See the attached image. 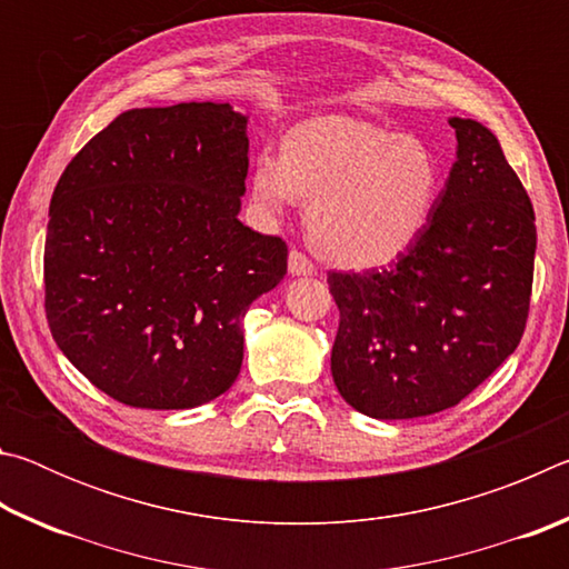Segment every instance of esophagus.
<instances>
[{
    "label": "esophagus",
    "mask_w": 569,
    "mask_h": 569,
    "mask_svg": "<svg viewBox=\"0 0 569 569\" xmlns=\"http://www.w3.org/2000/svg\"><path fill=\"white\" fill-rule=\"evenodd\" d=\"M288 271L293 276H313L316 263L306 253H301V250H291V256H288Z\"/></svg>",
    "instance_id": "34e87169"
}]
</instances>
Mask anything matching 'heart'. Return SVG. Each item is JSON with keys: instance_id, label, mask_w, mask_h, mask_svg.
<instances>
[{"instance_id": "b5f03b06", "label": "heart", "mask_w": 569, "mask_h": 569, "mask_svg": "<svg viewBox=\"0 0 569 569\" xmlns=\"http://www.w3.org/2000/svg\"><path fill=\"white\" fill-rule=\"evenodd\" d=\"M439 188V162L419 138L351 118L298 124L283 152H258L250 176L266 218H281L296 198L308 200L313 246L351 268L399 258L427 228Z\"/></svg>"}]
</instances>
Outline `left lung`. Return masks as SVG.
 Listing matches in <instances>:
<instances>
[{"label":"left lung","mask_w":569,"mask_h":569,"mask_svg":"<svg viewBox=\"0 0 569 569\" xmlns=\"http://www.w3.org/2000/svg\"><path fill=\"white\" fill-rule=\"evenodd\" d=\"M449 124L457 162L421 236L391 268L329 273L336 389L373 419L455 407L515 353L527 326L532 203L485 124Z\"/></svg>","instance_id":"8db88e82"}]
</instances>
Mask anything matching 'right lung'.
I'll list each match as a JSON object with an SVG mask.
<instances>
[{"label": "right lung", "mask_w": 569, "mask_h": 569, "mask_svg": "<svg viewBox=\"0 0 569 569\" xmlns=\"http://www.w3.org/2000/svg\"><path fill=\"white\" fill-rule=\"evenodd\" d=\"M246 118L228 102L128 110L52 192L44 311L82 377L138 409H192L233 387L240 321L281 283L288 246L238 220Z\"/></svg>", "instance_id": "right-lung-1"}]
</instances>
